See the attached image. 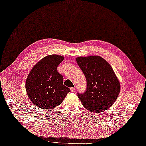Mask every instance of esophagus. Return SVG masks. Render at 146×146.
<instances>
[{
	"mask_svg": "<svg viewBox=\"0 0 146 146\" xmlns=\"http://www.w3.org/2000/svg\"><path fill=\"white\" fill-rule=\"evenodd\" d=\"M70 90H71V91H72V92H74V91H75V88L74 87H72L71 88H70Z\"/></svg>",
	"mask_w": 146,
	"mask_h": 146,
	"instance_id": "obj_1",
	"label": "esophagus"
}]
</instances>
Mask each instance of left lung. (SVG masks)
Returning <instances> with one entry per match:
<instances>
[{
    "label": "left lung",
    "mask_w": 146,
    "mask_h": 146,
    "mask_svg": "<svg viewBox=\"0 0 146 146\" xmlns=\"http://www.w3.org/2000/svg\"><path fill=\"white\" fill-rule=\"evenodd\" d=\"M78 66L87 79V90L78 96L85 109L102 112L114 104L120 92V84L111 65L99 56H79Z\"/></svg>",
    "instance_id": "obj_1"
}]
</instances>
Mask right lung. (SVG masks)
Wrapping results in <instances>:
<instances>
[{"instance_id":"right-lung-1","label":"right lung","mask_w":146,"mask_h":146,"mask_svg":"<svg viewBox=\"0 0 146 146\" xmlns=\"http://www.w3.org/2000/svg\"><path fill=\"white\" fill-rule=\"evenodd\" d=\"M64 59L56 54L42 58L27 77L25 88L29 99L36 106L48 110L60 105L69 88L63 85V77L57 67Z\"/></svg>"}]
</instances>
